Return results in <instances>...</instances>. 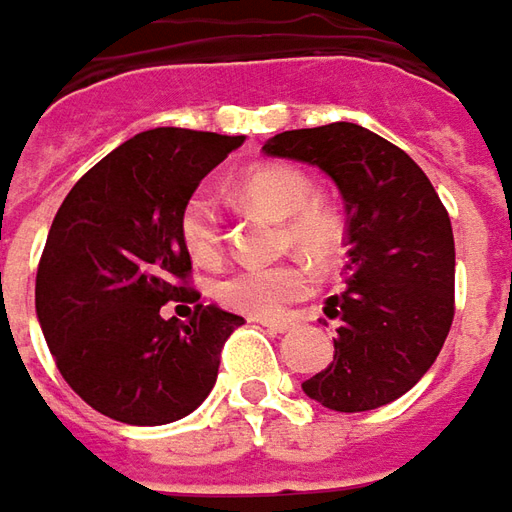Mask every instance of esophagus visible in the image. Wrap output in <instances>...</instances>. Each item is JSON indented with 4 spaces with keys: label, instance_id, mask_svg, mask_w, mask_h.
<instances>
[{
    "label": "esophagus",
    "instance_id": "1",
    "mask_svg": "<svg viewBox=\"0 0 512 512\" xmlns=\"http://www.w3.org/2000/svg\"><path fill=\"white\" fill-rule=\"evenodd\" d=\"M260 325L277 330V333H285V330L294 328V319H260Z\"/></svg>",
    "mask_w": 512,
    "mask_h": 512
}]
</instances>
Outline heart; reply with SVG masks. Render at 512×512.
Wrapping results in <instances>:
<instances>
[{
    "instance_id": "b5f03b06",
    "label": "heart",
    "mask_w": 512,
    "mask_h": 512,
    "mask_svg": "<svg viewBox=\"0 0 512 512\" xmlns=\"http://www.w3.org/2000/svg\"><path fill=\"white\" fill-rule=\"evenodd\" d=\"M238 196L246 204L283 218L285 243H294L308 255H336L344 241V215L330 198L314 196L311 179L294 165L266 162L246 170L238 179ZM184 249L198 263L221 257V212L210 190H196L179 215ZM314 283V271L305 260H283L266 266H241L221 274L212 294L229 311L246 316H277L285 305L302 300Z\"/></svg>"
}]
</instances>
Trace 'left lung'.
Instances as JSON below:
<instances>
[{
    "label": "left lung",
    "instance_id": "left-lung-1",
    "mask_svg": "<svg viewBox=\"0 0 512 512\" xmlns=\"http://www.w3.org/2000/svg\"><path fill=\"white\" fill-rule=\"evenodd\" d=\"M266 156L325 170L347 210V291L328 300L342 319L333 361L302 392L333 412L387 406L440 356L454 319V232L415 159L356 123L283 131Z\"/></svg>",
    "mask_w": 512,
    "mask_h": 512
}]
</instances>
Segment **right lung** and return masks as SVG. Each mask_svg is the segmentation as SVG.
<instances>
[{"mask_svg":"<svg viewBox=\"0 0 512 512\" xmlns=\"http://www.w3.org/2000/svg\"><path fill=\"white\" fill-rule=\"evenodd\" d=\"M243 137L154 128L103 156L69 190L36 274V314L69 387L100 415L165 426L190 415L218 378L243 316L201 305L179 215L198 182ZM196 301L190 323L165 301Z\"/></svg>","mask_w":512,"mask_h":512,"instance_id":"1","label":"right lung"}]
</instances>
